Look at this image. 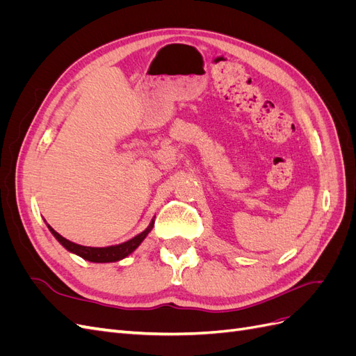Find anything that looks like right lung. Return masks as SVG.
<instances>
[{"label": "right lung", "mask_w": 356, "mask_h": 356, "mask_svg": "<svg viewBox=\"0 0 356 356\" xmlns=\"http://www.w3.org/2000/svg\"><path fill=\"white\" fill-rule=\"evenodd\" d=\"M153 221L152 224L148 225V229H145L143 233H139L138 236H135L134 239L127 241L124 243L120 245H114V246H106V248H92V246H83V245H77L74 243L65 238H62V236L53 230L50 225H49V230L51 232V234L55 236V238L60 242V245L63 248H67L70 252H74L80 255L81 258L88 261H93V263H111V261H118L122 260V258L127 257L129 254H132L136 248L141 245V242L145 239V236L152 232L153 229Z\"/></svg>", "instance_id": "obj_1"}]
</instances>
